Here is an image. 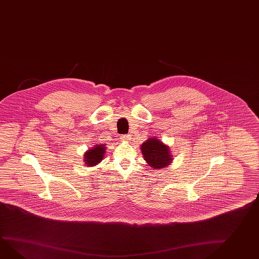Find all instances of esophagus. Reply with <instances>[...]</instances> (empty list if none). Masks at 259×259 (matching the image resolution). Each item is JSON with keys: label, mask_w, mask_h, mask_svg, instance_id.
<instances>
[{"label": "esophagus", "mask_w": 259, "mask_h": 259, "mask_svg": "<svg viewBox=\"0 0 259 259\" xmlns=\"http://www.w3.org/2000/svg\"><path fill=\"white\" fill-rule=\"evenodd\" d=\"M121 139H122L123 141H130L131 136H130V135H124V136L121 137Z\"/></svg>", "instance_id": "esophagus-1"}]
</instances>
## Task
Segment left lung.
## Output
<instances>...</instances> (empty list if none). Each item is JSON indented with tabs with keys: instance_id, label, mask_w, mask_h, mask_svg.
<instances>
[{
	"instance_id": "left-lung-1",
	"label": "left lung",
	"mask_w": 259,
	"mask_h": 259,
	"mask_svg": "<svg viewBox=\"0 0 259 259\" xmlns=\"http://www.w3.org/2000/svg\"><path fill=\"white\" fill-rule=\"evenodd\" d=\"M143 158L152 169H161L169 165L173 160L169 147L158 138H150L140 146Z\"/></svg>"
}]
</instances>
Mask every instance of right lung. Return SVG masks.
Instances as JSON below:
<instances>
[{
  "mask_svg": "<svg viewBox=\"0 0 259 259\" xmlns=\"http://www.w3.org/2000/svg\"><path fill=\"white\" fill-rule=\"evenodd\" d=\"M106 144H96L93 148L87 150L84 153V164L87 166H95L99 164L105 156L106 152Z\"/></svg>",
  "mask_w": 259,
  "mask_h": 259,
  "instance_id": "add662e5",
  "label": "right lung"
}]
</instances>
